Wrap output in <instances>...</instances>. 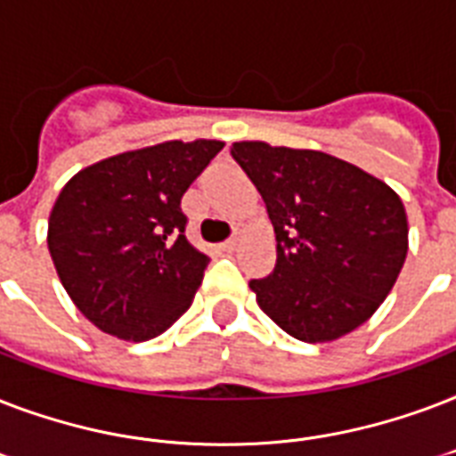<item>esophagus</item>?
I'll use <instances>...</instances> for the list:
<instances>
[{
    "mask_svg": "<svg viewBox=\"0 0 456 456\" xmlns=\"http://www.w3.org/2000/svg\"><path fill=\"white\" fill-rule=\"evenodd\" d=\"M238 247V238H231V240H225V242H221V249L224 252H232Z\"/></svg>",
    "mask_w": 456,
    "mask_h": 456,
    "instance_id": "obj_1",
    "label": "esophagus"
}]
</instances>
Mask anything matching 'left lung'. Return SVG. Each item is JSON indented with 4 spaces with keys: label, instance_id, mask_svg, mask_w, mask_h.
Listing matches in <instances>:
<instances>
[{
    "label": "left lung",
    "instance_id": "8db88e82",
    "mask_svg": "<svg viewBox=\"0 0 456 456\" xmlns=\"http://www.w3.org/2000/svg\"><path fill=\"white\" fill-rule=\"evenodd\" d=\"M276 231V268L249 281L261 312L305 342L352 333L393 290L407 259V211L395 190L314 150L235 142Z\"/></svg>",
    "mask_w": 456,
    "mask_h": 456
}]
</instances>
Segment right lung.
<instances>
[{
	"instance_id": "add662e5",
	"label": "right lung",
	"mask_w": 456,
	"mask_h": 456,
	"mask_svg": "<svg viewBox=\"0 0 456 456\" xmlns=\"http://www.w3.org/2000/svg\"><path fill=\"white\" fill-rule=\"evenodd\" d=\"M221 150L218 140H173L104 159L63 185L49 254L73 305L100 330L142 342L188 312L209 256L185 238L180 200Z\"/></svg>"
}]
</instances>
